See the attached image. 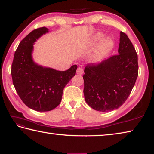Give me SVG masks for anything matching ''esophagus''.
Here are the masks:
<instances>
[{"mask_svg": "<svg viewBox=\"0 0 154 154\" xmlns=\"http://www.w3.org/2000/svg\"><path fill=\"white\" fill-rule=\"evenodd\" d=\"M83 73V69L81 68V67H78L77 69V74H78V75H82Z\"/></svg>", "mask_w": 154, "mask_h": 154, "instance_id": "esophagus-1", "label": "esophagus"}]
</instances>
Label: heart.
I'll return each instance as SVG.
<instances>
[{"instance_id": "1", "label": "heart", "mask_w": 154, "mask_h": 154, "mask_svg": "<svg viewBox=\"0 0 154 154\" xmlns=\"http://www.w3.org/2000/svg\"><path fill=\"white\" fill-rule=\"evenodd\" d=\"M101 38L100 36H99L95 38V41L99 40ZM113 41L109 38H105L104 40L102 41L101 43L99 45L98 47V51L97 53V57H100L103 56L107 53H109L111 50L113 49Z\"/></svg>"}]
</instances>
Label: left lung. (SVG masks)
<instances>
[{
  "instance_id": "8db88e82",
  "label": "left lung",
  "mask_w": 154,
  "mask_h": 154,
  "mask_svg": "<svg viewBox=\"0 0 154 154\" xmlns=\"http://www.w3.org/2000/svg\"><path fill=\"white\" fill-rule=\"evenodd\" d=\"M118 55L84 70V96L93 109L108 112L125 103L138 76L137 55L125 33L120 32Z\"/></svg>"
}]
</instances>
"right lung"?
Wrapping results in <instances>:
<instances>
[{
	"label": "right lung",
	"instance_id": "obj_1",
	"mask_svg": "<svg viewBox=\"0 0 154 154\" xmlns=\"http://www.w3.org/2000/svg\"><path fill=\"white\" fill-rule=\"evenodd\" d=\"M49 32L46 27L33 30L26 36L15 51L11 67L14 88L27 107L37 111H49L61 101L63 89L76 73L77 66L65 71L43 67L33 61V44Z\"/></svg>",
	"mask_w": 154,
	"mask_h": 154
}]
</instances>
